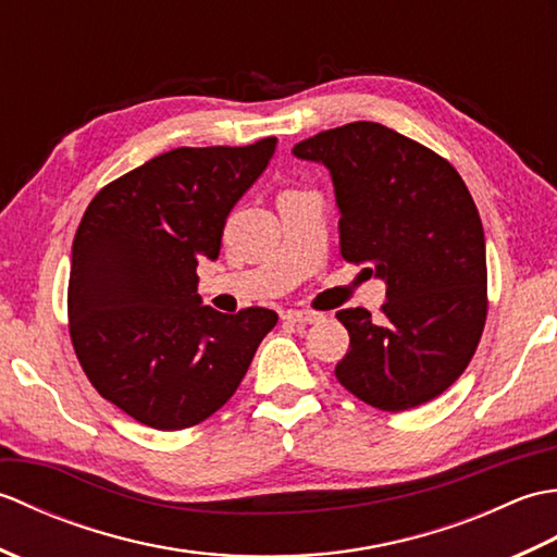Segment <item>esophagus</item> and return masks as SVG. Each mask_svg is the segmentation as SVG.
I'll list each match as a JSON object with an SVG mask.
<instances>
[{
  "instance_id": "obj_1",
  "label": "esophagus",
  "mask_w": 557,
  "mask_h": 557,
  "mask_svg": "<svg viewBox=\"0 0 557 557\" xmlns=\"http://www.w3.org/2000/svg\"><path fill=\"white\" fill-rule=\"evenodd\" d=\"M287 323H299V325H313V323H321L323 321V313L311 311V309H289L282 313Z\"/></svg>"
}]
</instances>
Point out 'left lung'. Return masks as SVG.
Wrapping results in <instances>:
<instances>
[{
	"mask_svg": "<svg viewBox=\"0 0 557 557\" xmlns=\"http://www.w3.org/2000/svg\"><path fill=\"white\" fill-rule=\"evenodd\" d=\"M292 152L333 176L342 258L387 285L381 323L366 309L337 311L349 330L337 381L383 411L443 395L474 357L488 311L486 239L467 184L437 152L375 122L330 128Z\"/></svg>",
	"mask_w": 557,
	"mask_h": 557,
	"instance_id": "8db88e82",
	"label": "left lung"
}]
</instances>
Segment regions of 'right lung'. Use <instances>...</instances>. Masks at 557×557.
<instances>
[{
  "mask_svg": "<svg viewBox=\"0 0 557 557\" xmlns=\"http://www.w3.org/2000/svg\"><path fill=\"white\" fill-rule=\"evenodd\" d=\"M277 138L174 148L114 180L83 212L71 248L69 333L98 393L158 431L212 417L251 366L277 313L203 306L198 260L220 256L232 208Z\"/></svg>",
  "mask_w": 557,
  "mask_h": 557,
  "instance_id": "1",
  "label": "right lung"
}]
</instances>
